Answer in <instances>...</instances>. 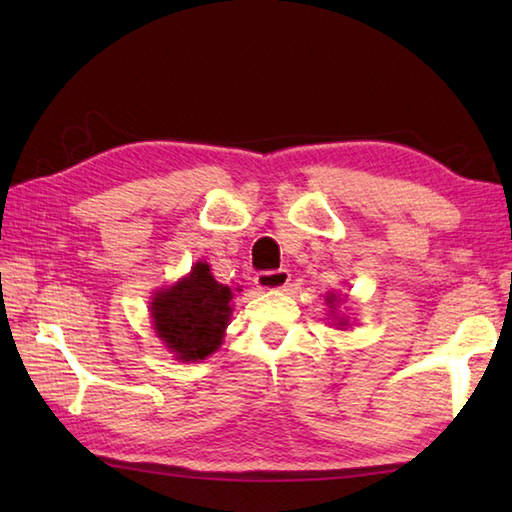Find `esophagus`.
Wrapping results in <instances>:
<instances>
[{
	"mask_svg": "<svg viewBox=\"0 0 512 512\" xmlns=\"http://www.w3.org/2000/svg\"><path fill=\"white\" fill-rule=\"evenodd\" d=\"M290 281V270L279 268V270H262V273L255 275V284L262 290H279L286 288Z\"/></svg>",
	"mask_w": 512,
	"mask_h": 512,
	"instance_id": "34e87169",
	"label": "esophagus"
}]
</instances>
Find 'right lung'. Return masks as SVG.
Wrapping results in <instances>:
<instances>
[{
	"label": "right lung",
	"mask_w": 512,
	"mask_h": 512,
	"mask_svg": "<svg viewBox=\"0 0 512 512\" xmlns=\"http://www.w3.org/2000/svg\"><path fill=\"white\" fill-rule=\"evenodd\" d=\"M231 299V288L217 284L209 266L195 264L187 279L151 301L156 332L180 361H202L222 345Z\"/></svg>",
	"instance_id": "right-lung-1"
}]
</instances>
